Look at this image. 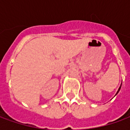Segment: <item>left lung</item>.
<instances>
[{
	"mask_svg": "<svg viewBox=\"0 0 130 130\" xmlns=\"http://www.w3.org/2000/svg\"><path fill=\"white\" fill-rule=\"evenodd\" d=\"M120 88H121V86H120V88H118V91H117V93H116V95H117V94H118V92H119V90H120Z\"/></svg>",
	"mask_w": 130,
	"mask_h": 130,
	"instance_id": "1",
	"label": "left lung"
}]
</instances>
